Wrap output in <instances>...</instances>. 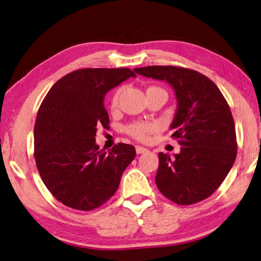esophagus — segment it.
<instances>
[{
  "mask_svg": "<svg viewBox=\"0 0 261 261\" xmlns=\"http://www.w3.org/2000/svg\"><path fill=\"white\" fill-rule=\"evenodd\" d=\"M146 152H147V149L145 147L136 146V153L137 154H144V153H146Z\"/></svg>",
  "mask_w": 261,
  "mask_h": 261,
  "instance_id": "obj_1",
  "label": "esophagus"
}]
</instances>
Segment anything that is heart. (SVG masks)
I'll list each match as a JSON object with an SVG mask.
<instances>
[{"label":"heart","instance_id":"b5f03b06","mask_svg":"<svg viewBox=\"0 0 261 261\" xmlns=\"http://www.w3.org/2000/svg\"><path fill=\"white\" fill-rule=\"evenodd\" d=\"M150 88H156V87H150ZM119 94L120 91L117 90L113 95L112 101H111V107L114 109L117 107L118 99H119ZM156 129H158V126H156L154 123H145V121H138V123H134L128 126L127 128V132L130 136H133L136 140L140 141H146L148 135L150 133H154Z\"/></svg>","mask_w":261,"mask_h":261}]
</instances>
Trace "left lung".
Instances as JSON below:
<instances>
[{
	"instance_id": "8db88e82",
	"label": "left lung",
	"mask_w": 261,
	"mask_h": 261,
	"mask_svg": "<svg viewBox=\"0 0 261 261\" xmlns=\"http://www.w3.org/2000/svg\"><path fill=\"white\" fill-rule=\"evenodd\" d=\"M144 77L163 80L175 92L177 107L170 128L181 152L159 153L155 182L161 193L181 205L194 204L216 191L237 156L232 114L221 91L204 74L187 68H136Z\"/></svg>"
}]
</instances>
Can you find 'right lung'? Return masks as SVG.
<instances>
[{
	"label": "right lung",
	"mask_w": 261,
	"mask_h": 261,
	"mask_svg": "<svg viewBox=\"0 0 261 261\" xmlns=\"http://www.w3.org/2000/svg\"><path fill=\"white\" fill-rule=\"evenodd\" d=\"M135 76L128 68L79 69L44 97L34 125V158L45 187L62 204L90 211L117 191L135 147L118 143L103 152L95 137L98 127L109 124L105 95Z\"/></svg>",
	"instance_id": "1"
}]
</instances>
